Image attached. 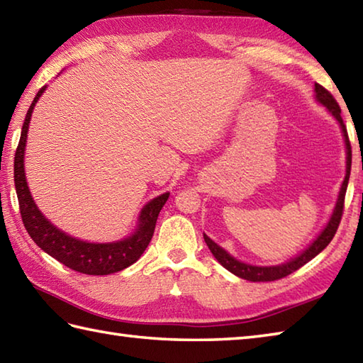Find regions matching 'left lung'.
I'll use <instances>...</instances> for the list:
<instances>
[{
  "label": "left lung",
  "mask_w": 363,
  "mask_h": 363,
  "mask_svg": "<svg viewBox=\"0 0 363 363\" xmlns=\"http://www.w3.org/2000/svg\"><path fill=\"white\" fill-rule=\"evenodd\" d=\"M315 91H316L318 102H321L324 106H328V110L332 113L333 116L337 118L340 125H342V130H343V135H345V141H346V149H347L346 176H345L342 190H340L335 211H333V214H332V217L329 220L328 226H325L324 231L319 234L315 242L311 244L303 253H301L299 257L294 258V259H291L289 262H286V264H281V266L259 267V266L245 264V262H240L238 259H234L233 257H230V255L226 253L223 248H220L214 242V240H211L204 234L206 244H208L209 250L212 252V255H214L216 259L220 262V264H222L225 269H228L231 274L238 275V277H240V279H244V280H250V281H275V280L283 279V277H286L289 274L296 272L297 269H301L303 264H307L310 259H313L318 253H321L324 248L330 244V240L333 239V236H335V233L338 230L340 222H342L343 208H345V196H346V189H347V181H350V174H351V143H350V137H347L346 125H345L343 118H342V108H340V105L335 101V97H333L330 92L325 89L324 86H321V84H319V83H315Z\"/></svg>",
  "instance_id": "8db88e82"
}]
</instances>
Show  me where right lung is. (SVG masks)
Masks as SVG:
<instances>
[{"mask_svg": "<svg viewBox=\"0 0 363 363\" xmlns=\"http://www.w3.org/2000/svg\"><path fill=\"white\" fill-rule=\"evenodd\" d=\"M44 91L45 86H42L38 91L33 104L30 105V110L26 113L23 127H21L20 141L16 151V159H13V181H16L20 216L21 220H23L25 228L31 236V239L42 248V250L75 272L88 275H108L123 271V269L133 264V262L143 255L149 242H151L159 212L162 211L163 204L167 203L169 194H163L157 198H154L152 201H149L140 214V226L137 233L124 240H119V242H83V240L70 238L66 233L55 228V226L40 214L38 206L34 204L30 190H28L23 168L28 125H30L34 105L39 101V97Z\"/></svg>", "mask_w": 363, "mask_h": 363, "instance_id": "1", "label": "right lung"}]
</instances>
